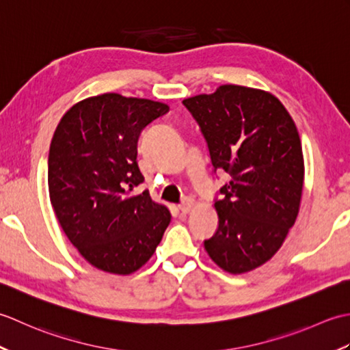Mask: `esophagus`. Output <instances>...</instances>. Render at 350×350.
<instances>
[{"label":"esophagus","instance_id":"1","mask_svg":"<svg viewBox=\"0 0 350 350\" xmlns=\"http://www.w3.org/2000/svg\"><path fill=\"white\" fill-rule=\"evenodd\" d=\"M192 207H194V200L187 198L182 204H179V211H180L182 213H189Z\"/></svg>","mask_w":350,"mask_h":350}]
</instances>
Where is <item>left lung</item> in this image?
I'll return each instance as SVG.
<instances>
[{
	"label": "left lung",
	"mask_w": 350,
	"mask_h": 350,
	"mask_svg": "<svg viewBox=\"0 0 350 350\" xmlns=\"http://www.w3.org/2000/svg\"><path fill=\"white\" fill-rule=\"evenodd\" d=\"M183 105L202 128L215 171L232 177L215 202L218 230L204 248L222 271L250 272L275 256L298 217L306 171L298 129L258 88L219 85Z\"/></svg>",
	"instance_id": "1"
}]
</instances>
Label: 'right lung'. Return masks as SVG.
Segmentation results:
<instances>
[{"instance_id":"1","label":"right lung","mask_w":350,"mask_h":350,"mask_svg":"<svg viewBox=\"0 0 350 350\" xmlns=\"http://www.w3.org/2000/svg\"><path fill=\"white\" fill-rule=\"evenodd\" d=\"M167 103L103 93L69 108L51 141V204L70 243L92 266L129 275L144 266L171 221L137 163L139 133L168 113Z\"/></svg>"}]
</instances>
